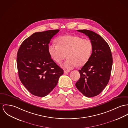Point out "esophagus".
Masks as SVG:
<instances>
[{
  "instance_id": "34e87169",
  "label": "esophagus",
  "mask_w": 128,
  "mask_h": 128,
  "mask_svg": "<svg viewBox=\"0 0 128 128\" xmlns=\"http://www.w3.org/2000/svg\"><path fill=\"white\" fill-rule=\"evenodd\" d=\"M69 72H70V70H64V74H67V73H68Z\"/></svg>"
}]
</instances>
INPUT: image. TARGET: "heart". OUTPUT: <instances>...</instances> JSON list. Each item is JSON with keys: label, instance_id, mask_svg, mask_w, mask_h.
I'll use <instances>...</instances> for the list:
<instances>
[{"label": "heart", "instance_id": "1", "mask_svg": "<svg viewBox=\"0 0 128 128\" xmlns=\"http://www.w3.org/2000/svg\"><path fill=\"white\" fill-rule=\"evenodd\" d=\"M58 44L52 43L48 46V51L52 58L61 64L66 57L67 60L62 67L72 69L78 65L82 66L88 61L92 54L93 44L91 40L83 39L77 36H63L56 40Z\"/></svg>", "mask_w": 128, "mask_h": 128}]
</instances>
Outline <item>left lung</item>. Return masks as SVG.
<instances>
[{
  "instance_id": "8db88e82",
  "label": "left lung",
  "mask_w": 128,
  "mask_h": 128,
  "mask_svg": "<svg viewBox=\"0 0 128 128\" xmlns=\"http://www.w3.org/2000/svg\"><path fill=\"white\" fill-rule=\"evenodd\" d=\"M92 42L93 50L88 61L79 70L80 77L76 88L85 96L98 95L106 87L110 78L112 57L106 41L98 34L87 30H78Z\"/></svg>"
}]
</instances>
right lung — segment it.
Wrapping results in <instances>:
<instances>
[{"label": "right lung", "mask_w": 128, "mask_h": 128, "mask_svg": "<svg viewBox=\"0 0 128 128\" xmlns=\"http://www.w3.org/2000/svg\"><path fill=\"white\" fill-rule=\"evenodd\" d=\"M59 30L36 32L21 44L17 54L20 80L32 94L44 97L56 86L63 70L51 58L48 51L52 38Z\"/></svg>", "instance_id": "right-lung-1"}]
</instances>
